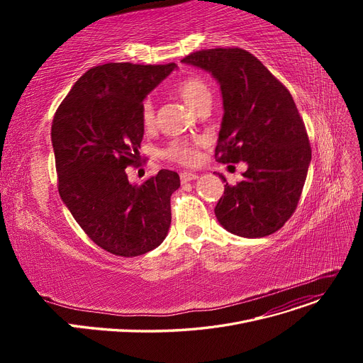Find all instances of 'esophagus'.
<instances>
[{
    "label": "esophagus",
    "mask_w": 363,
    "mask_h": 363,
    "mask_svg": "<svg viewBox=\"0 0 363 363\" xmlns=\"http://www.w3.org/2000/svg\"><path fill=\"white\" fill-rule=\"evenodd\" d=\"M199 178L197 174H191V172H182L181 174V182L185 184V182H189V181H196Z\"/></svg>",
    "instance_id": "34e87169"
}]
</instances>
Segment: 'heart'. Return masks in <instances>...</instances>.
Returning a JSON list of instances; mask_svg holds the SVG:
<instances>
[{"label": "heart", "instance_id": "1", "mask_svg": "<svg viewBox=\"0 0 363 363\" xmlns=\"http://www.w3.org/2000/svg\"><path fill=\"white\" fill-rule=\"evenodd\" d=\"M175 92L179 95V99L189 107L194 110L199 103L204 99H211V91L206 82L199 78V76H188L175 85ZM155 104L150 99L144 100L141 104V121L145 128L152 126L155 123ZM201 144L200 140L186 141V140H177L172 143L167 150L166 156L172 160L184 163V164H193L197 162L199 152L197 147Z\"/></svg>", "mask_w": 363, "mask_h": 363}]
</instances>
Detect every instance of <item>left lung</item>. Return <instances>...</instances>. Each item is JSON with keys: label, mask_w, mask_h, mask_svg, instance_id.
<instances>
[{"label": "left lung", "mask_w": 363, "mask_h": 363, "mask_svg": "<svg viewBox=\"0 0 363 363\" xmlns=\"http://www.w3.org/2000/svg\"><path fill=\"white\" fill-rule=\"evenodd\" d=\"M181 62L208 72L220 86L216 160L247 164L241 182L225 185L215 207L218 222L244 238L277 233L296 211L312 159L291 94L241 48L196 51Z\"/></svg>", "instance_id": "obj_1"}]
</instances>
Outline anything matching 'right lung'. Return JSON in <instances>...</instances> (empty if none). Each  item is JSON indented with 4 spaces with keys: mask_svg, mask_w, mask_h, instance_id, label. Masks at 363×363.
I'll return each mask as SVG.
<instances>
[{
    "mask_svg": "<svg viewBox=\"0 0 363 363\" xmlns=\"http://www.w3.org/2000/svg\"><path fill=\"white\" fill-rule=\"evenodd\" d=\"M169 65L107 63L85 72L51 126L59 194L84 233L106 252L133 257L159 247L170 226L179 175L162 169L133 185L144 137L141 104L175 70Z\"/></svg>",
    "mask_w": 363,
    "mask_h": 363,
    "instance_id": "right-lung-1",
    "label": "right lung"
}]
</instances>
